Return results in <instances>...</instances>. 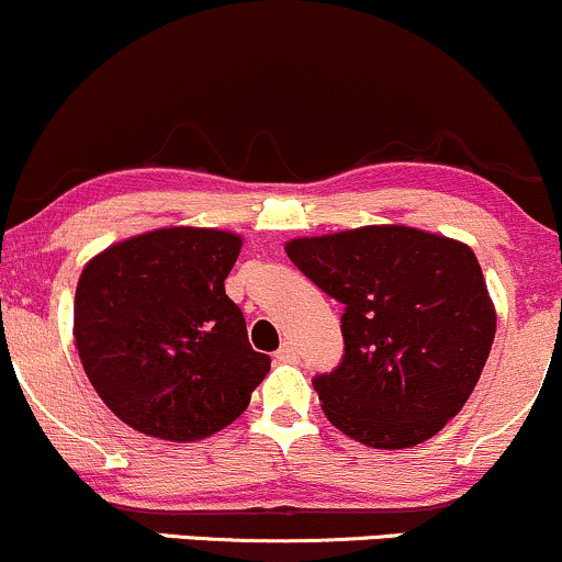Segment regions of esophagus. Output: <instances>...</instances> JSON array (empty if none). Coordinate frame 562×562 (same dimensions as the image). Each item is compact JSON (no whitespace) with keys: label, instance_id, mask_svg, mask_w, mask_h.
Here are the masks:
<instances>
[{"label":"esophagus","instance_id":"34e87169","mask_svg":"<svg viewBox=\"0 0 562 562\" xmlns=\"http://www.w3.org/2000/svg\"><path fill=\"white\" fill-rule=\"evenodd\" d=\"M296 355H300V352H296V347L292 345V341H283L279 352H276V360H279V362H294Z\"/></svg>","mask_w":562,"mask_h":562}]
</instances>
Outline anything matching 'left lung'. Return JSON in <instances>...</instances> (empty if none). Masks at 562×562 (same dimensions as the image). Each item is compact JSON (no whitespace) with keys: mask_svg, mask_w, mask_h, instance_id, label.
<instances>
[{"mask_svg":"<svg viewBox=\"0 0 562 562\" xmlns=\"http://www.w3.org/2000/svg\"><path fill=\"white\" fill-rule=\"evenodd\" d=\"M286 255L345 305V358L313 379L339 431L405 450L463 411L497 328L471 247L411 226H362L292 239Z\"/></svg>","mask_w":562,"mask_h":562,"instance_id":"obj_1","label":"left lung"}]
</instances>
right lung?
Instances as JSON below:
<instances>
[{
  "label": "right lung",
  "instance_id": "obj_1",
  "mask_svg": "<svg viewBox=\"0 0 562 562\" xmlns=\"http://www.w3.org/2000/svg\"><path fill=\"white\" fill-rule=\"evenodd\" d=\"M241 236L157 228L86 262L72 336L91 386L147 437L196 441L234 424L270 371L255 352L226 276Z\"/></svg>",
  "mask_w": 562,
  "mask_h": 562
}]
</instances>
